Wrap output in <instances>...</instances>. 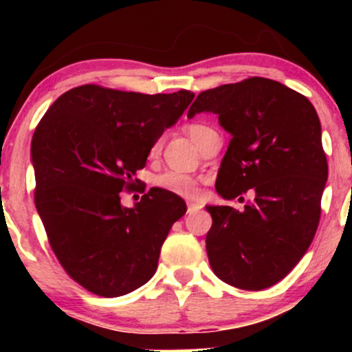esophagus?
<instances>
[{
  "label": "esophagus",
  "instance_id": "34e87169",
  "mask_svg": "<svg viewBox=\"0 0 352 352\" xmlns=\"http://www.w3.org/2000/svg\"><path fill=\"white\" fill-rule=\"evenodd\" d=\"M200 208H201V205H199V204H192V201H190V204L187 205V212H188V213L199 212Z\"/></svg>",
  "mask_w": 352,
  "mask_h": 352
}]
</instances>
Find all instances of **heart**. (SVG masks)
<instances>
[{"label": "heart", "instance_id": "heart-1", "mask_svg": "<svg viewBox=\"0 0 352 352\" xmlns=\"http://www.w3.org/2000/svg\"><path fill=\"white\" fill-rule=\"evenodd\" d=\"M212 131H213L212 127H208V125L205 124H199V122L190 124L187 127L188 135L192 137V140L195 144H199L201 137H205ZM157 147H159V145H153L152 153L157 152ZM153 184H155L157 188L164 190V192L173 193V195L177 197H184V199H197L200 193L199 182H197V179H193L192 175H187V173H182L177 170H167L160 173V175L155 177Z\"/></svg>", "mask_w": 352, "mask_h": 352}]
</instances>
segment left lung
<instances>
[{
  "mask_svg": "<svg viewBox=\"0 0 352 352\" xmlns=\"http://www.w3.org/2000/svg\"><path fill=\"white\" fill-rule=\"evenodd\" d=\"M200 112L232 134L217 192L227 200L253 192L243 212L207 207L210 266L235 288H270L298 265L319 225L328 160L316 109L278 80L250 78L200 92L187 117Z\"/></svg>",
  "mask_w": 352,
  "mask_h": 352,
  "instance_id": "left-lung-1",
  "label": "left lung"
}]
</instances>
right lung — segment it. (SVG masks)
<instances>
[{
	"mask_svg": "<svg viewBox=\"0 0 352 352\" xmlns=\"http://www.w3.org/2000/svg\"><path fill=\"white\" fill-rule=\"evenodd\" d=\"M193 98L185 89L151 96L86 84L56 99L36 127V210L60 266L87 292L122 296L155 273L187 205L153 187L127 208L119 193L134 188L153 144Z\"/></svg>",
	"mask_w": 352,
	"mask_h": 352,
	"instance_id": "obj_1",
	"label": "right lung"
}]
</instances>
